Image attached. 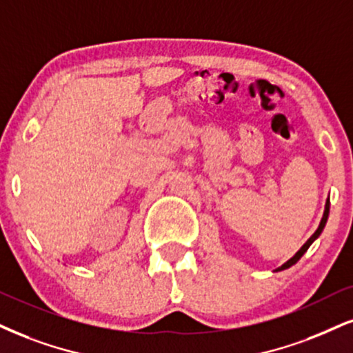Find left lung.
I'll return each instance as SVG.
<instances>
[{
    "instance_id": "1",
    "label": "left lung",
    "mask_w": 353,
    "mask_h": 353,
    "mask_svg": "<svg viewBox=\"0 0 353 353\" xmlns=\"http://www.w3.org/2000/svg\"><path fill=\"white\" fill-rule=\"evenodd\" d=\"M327 217H329V201H327V203H325V211H324V216H323V219H321V224H319V228H317V230H316V232H314V234H312V236L310 237V241H307L306 243H304V245L301 247V249H299V250L296 252V255H294V256H293V259H290V260H288V262H286L285 265H281V267H280V268H278V270H285V268H290V267H291V265H294V263H296V262H298V260H299V259H301V256L304 255V252H306L307 249H310V245H311V243H312V242H314V241H316V239L321 236V232H323V229H324V225H325V223H327Z\"/></svg>"
}]
</instances>
